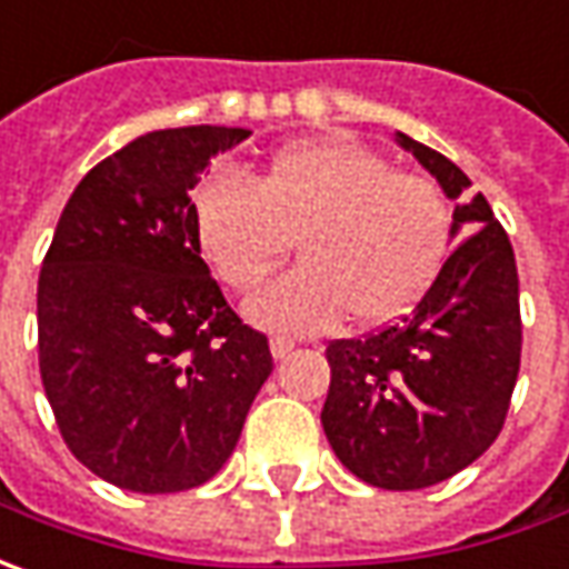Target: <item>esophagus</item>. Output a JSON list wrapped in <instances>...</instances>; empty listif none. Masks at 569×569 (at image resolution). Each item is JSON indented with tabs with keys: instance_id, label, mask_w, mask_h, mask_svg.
<instances>
[{
	"instance_id": "34e87169",
	"label": "esophagus",
	"mask_w": 569,
	"mask_h": 569,
	"mask_svg": "<svg viewBox=\"0 0 569 569\" xmlns=\"http://www.w3.org/2000/svg\"><path fill=\"white\" fill-rule=\"evenodd\" d=\"M292 349H296V340H289V337H270V356H273V359L283 362Z\"/></svg>"
}]
</instances>
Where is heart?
<instances>
[{
    "label": "heart",
    "mask_w": 569,
    "mask_h": 569,
    "mask_svg": "<svg viewBox=\"0 0 569 569\" xmlns=\"http://www.w3.org/2000/svg\"><path fill=\"white\" fill-rule=\"evenodd\" d=\"M194 236L232 289H251L296 246L305 261L251 292L246 315L315 333L356 311L390 321L435 283L450 251V207L431 179L400 172L349 138L280 148L251 179L207 176L191 198Z\"/></svg>",
    "instance_id": "1"
}]
</instances>
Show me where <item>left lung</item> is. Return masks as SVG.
Listing matches in <instances>:
<instances>
[{
	"instance_id": "1",
	"label": "left lung",
	"mask_w": 569,
	"mask_h": 569,
	"mask_svg": "<svg viewBox=\"0 0 569 569\" xmlns=\"http://www.w3.org/2000/svg\"><path fill=\"white\" fill-rule=\"evenodd\" d=\"M397 144L453 201L450 239L469 232L412 315L365 340L327 346L321 425L356 479L419 491L457 476L495 443L517 387L522 323L513 246L485 194L443 153L397 131Z\"/></svg>"
}]
</instances>
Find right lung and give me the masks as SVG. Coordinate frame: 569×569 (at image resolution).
Returning <instances> with one entry per match:
<instances>
[{"label": "right lung", "mask_w": 569, "mask_h": 569, "mask_svg": "<svg viewBox=\"0 0 569 569\" xmlns=\"http://www.w3.org/2000/svg\"><path fill=\"white\" fill-rule=\"evenodd\" d=\"M248 128H160L71 191L37 283L40 378L69 450L116 488L213 479L273 371L210 277L188 191Z\"/></svg>", "instance_id": "right-lung-1"}]
</instances>
